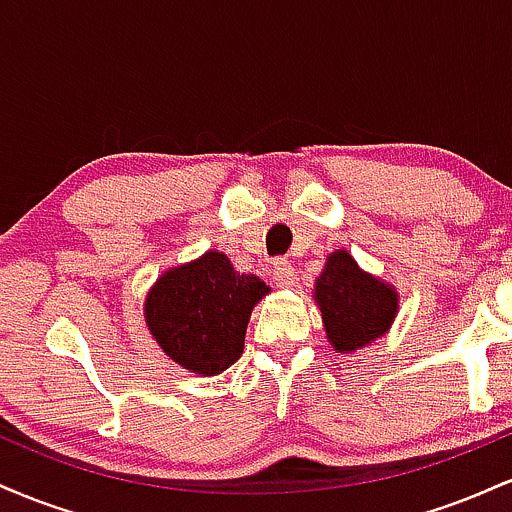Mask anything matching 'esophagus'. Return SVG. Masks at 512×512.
I'll return each instance as SVG.
<instances>
[{
	"instance_id": "1",
	"label": "esophagus",
	"mask_w": 512,
	"mask_h": 512,
	"mask_svg": "<svg viewBox=\"0 0 512 512\" xmlns=\"http://www.w3.org/2000/svg\"><path fill=\"white\" fill-rule=\"evenodd\" d=\"M272 274H274L276 286H281V289H291V286H296L298 281V274L296 269H293V264L289 260H281V257L274 262Z\"/></svg>"
}]
</instances>
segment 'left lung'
Returning a JSON list of instances; mask_svg holds the SVG:
<instances>
[{
  "mask_svg": "<svg viewBox=\"0 0 512 512\" xmlns=\"http://www.w3.org/2000/svg\"><path fill=\"white\" fill-rule=\"evenodd\" d=\"M315 298L337 351H354L383 337L397 313V293L363 274L346 250L330 255L315 281Z\"/></svg>",
  "mask_w": 512,
  "mask_h": 512,
  "instance_id": "obj_1",
  "label": "left lung"
}]
</instances>
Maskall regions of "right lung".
Here are the masks:
<instances>
[{"label": "right lung", "instance_id": "obj_1", "mask_svg": "<svg viewBox=\"0 0 512 512\" xmlns=\"http://www.w3.org/2000/svg\"><path fill=\"white\" fill-rule=\"evenodd\" d=\"M267 284L240 274L221 252L170 269L146 298V325L161 349L199 375H216L243 354L252 305Z\"/></svg>", "mask_w": 512, "mask_h": 512}]
</instances>
